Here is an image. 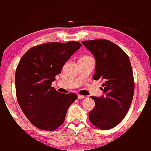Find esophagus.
<instances>
[{"label":"esophagus","mask_w":151,"mask_h":151,"mask_svg":"<svg viewBox=\"0 0 151 151\" xmlns=\"http://www.w3.org/2000/svg\"><path fill=\"white\" fill-rule=\"evenodd\" d=\"M84 98H85V96H84L78 95V99H84Z\"/></svg>","instance_id":"obj_1"}]
</instances>
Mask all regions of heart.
<instances>
[{"mask_svg":"<svg viewBox=\"0 0 151 151\" xmlns=\"http://www.w3.org/2000/svg\"><path fill=\"white\" fill-rule=\"evenodd\" d=\"M83 58H88V57H83Z\"/></svg>","mask_w":151,"mask_h":151,"instance_id":"heart-1","label":"heart"}]
</instances>
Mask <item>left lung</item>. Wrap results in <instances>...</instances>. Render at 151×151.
<instances>
[{
	"label": "left lung",
	"instance_id": "left-lung-1",
	"mask_svg": "<svg viewBox=\"0 0 151 151\" xmlns=\"http://www.w3.org/2000/svg\"><path fill=\"white\" fill-rule=\"evenodd\" d=\"M82 44L95 58L93 80L104 81V95L91 96L95 107L89 112V119L99 129H111L125 116L132 101L134 83L129 57L106 40H89Z\"/></svg>",
	"mask_w": 151,
	"mask_h": 151
}]
</instances>
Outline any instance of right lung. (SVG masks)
Wrapping results in <instances>:
<instances>
[{
    "instance_id": "right-lung-1",
    "label": "right lung",
    "mask_w": 151,
    "mask_h": 151,
    "mask_svg": "<svg viewBox=\"0 0 151 151\" xmlns=\"http://www.w3.org/2000/svg\"><path fill=\"white\" fill-rule=\"evenodd\" d=\"M82 45L78 42H49L29 49L16 70L17 101L32 124L44 130H55L63 124L76 93L58 92L52 82L65 63Z\"/></svg>"
}]
</instances>
